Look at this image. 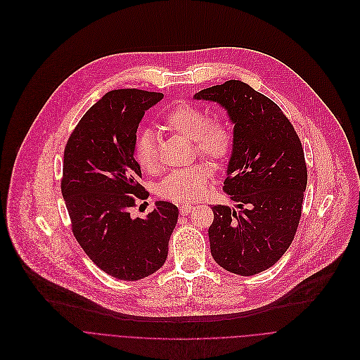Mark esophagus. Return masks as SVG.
Returning <instances> with one entry per match:
<instances>
[{
	"mask_svg": "<svg viewBox=\"0 0 360 360\" xmlns=\"http://www.w3.org/2000/svg\"><path fill=\"white\" fill-rule=\"evenodd\" d=\"M193 210H194V205H191V204H181V205H180V212H181L183 215L191 212Z\"/></svg>",
	"mask_w": 360,
	"mask_h": 360,
	"instance_id": "esophagus-1",
	"label": "esophagus"
}]
</instances>
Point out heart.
Wrapping results in <instances>:
<instances>
[{"instance_id":"heart-1","label":"heart","mask_w":360,"mask_h":360,"mask_svg":"<svg viewBox=\"0 0 360 360\" xmlns=\"http://www.w3.org/2000/svg\"><path fill=\"white\" fill-rule=\"evenodd\" d=\"M166 126L177 134L193 140L195 152L214 166H221L233 150V130L221 119H210L204 109L191 103H177L165 116ZM134 159L139 166L156 173L160 166L158 137L150 130H141L134 141ZM210 183L205 166L195 165L174 170L159 186V194L174 202H193L201 198Z\"/></svg>"}]
</instances>
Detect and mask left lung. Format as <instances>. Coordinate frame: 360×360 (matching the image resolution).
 I'll return each mask as SVG.
<instances>
[{
    "label": "left lung",
    "mask_w": 360,
    "mask_h": 360,
    "mask_svg": "<svg viewBox=\"0 0 360 360\" xmlns=\"http://www.w3.org/2000/svg\"><path fill=\"white\" fill-rule=\"evenodd\" d=\"M194 99L221 105L234 123L223 190L236 208L211 207V255L230 272L255 275L271 268L295 237L308 181L301 140L275 102L241 81L202 89Z\"/></svg>",
    "instance_id": "8db88e82"
}]
</instances>
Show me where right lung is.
Wrapping results in <instances>:
<instances>
[{
  "label": "right lung",
  "mask_w": 360,
  "mask_h": 360,
  "mask_svg": "<svg viewBox=\"0 0 360 360\" xmlns=\"http://www.w3.org/2000/svg\"><path fill=\"white\" fill-rule=\"evenodd\" d=\"M162 99L158 92L110 91L82 116L65 146L60 190L72 233L96 266L122 281L162 268L177 224L179 208L169 201H156L145 219L130 215L136 198L149 197L139 183L136 131Z\"/></svg>",
  "instance_id": "right-lung-1"
}]
</instances>
